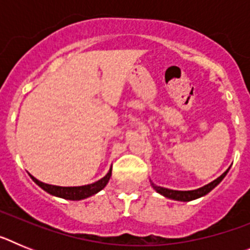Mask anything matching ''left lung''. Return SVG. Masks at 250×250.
<instances>
[{
	"instance_id": "8db88e82",
	"label": "left lung",
	"mask_w": 250,
	"mask_h": 250,
	"mask_svg": "<svg viewBox=\"0 0 250 250\" xmlns=\"http://www.w3.org/2000/svg\"><path fill=\"white\" fill-rule=\"evenodd\" d=\"M229 169H230V167H229ZM229 169L227 170V171H224L219 178H216L215 180H213L211 183L199 188V189H195V190H171V189H167V188L158 187V185H155L152 182L150 183H151V187L154 188L159 194L164 195L165 198H169V199H173V200H178V202H191V200H195L198 199V198H202V196L207 195L208 193H210L214 188H215L216 185L219 184L223 179L225 178V175L228 174Z\"/></svg>"
}]
</instances>
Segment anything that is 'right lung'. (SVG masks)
Masks as SVG:
<instances>
[{
    "label": "right lung",
    "instance_id": "obj_1",
    "mask_svg": "<svg viewBox=\"0 0 250 250\" xmlns=\"http://www.w3.org/2000/svg\"><path fill=\"white\" fill-rule=\"evenodd\" d=\"M111 170L112 167H110L109 173L106 174L104 178H101L100 180H98V182L92 183V184L83 185V187H57V185H51L40 182V180H37L32 175L30 176L40 188H42L43 190L47 191L51 195L59 196V198L67 200H83L103 190L104 188L106 187V184L109 183L110 176H111Z\"/></svg>",
    "mask_w": 250,
    "mask_h": 250
}]
</instances>
